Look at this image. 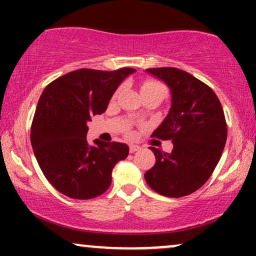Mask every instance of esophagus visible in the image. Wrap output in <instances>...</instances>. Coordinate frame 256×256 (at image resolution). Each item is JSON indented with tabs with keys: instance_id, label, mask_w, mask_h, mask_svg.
Segmentation results:
<instances>
[{
	"instance_id": "34e87169",
	"label": "esophagus",
	"mask_w": 256,
	"mask_h": 256,
	"mask_svg": "<svg viewBox=\"0 0 256 256\" xmlns=\"http://www.w3.org/2000/svg\"><path fill=\"white\" fill-rule=\"evenodd\" d=\"M137 150H140V146H136V144H131L130 146V152H134Z\"/></svg>"
}]
</instances>
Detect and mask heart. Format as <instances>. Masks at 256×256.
I'll use <instances>...</instances> for the list:
<instances>
[{
  "mask_svg": "<svg viewBox=\"0 0 256 256\" xmlns=\"http://www.w3.org/2000/svg\"><path fill=\"white\" fill-rule=\"evenodd\" d=\"M140 90H142V95H148V94H161V95H165L167 94V90H166V86L164 84H161L160 82H156V80H146L144 83L142 84V88H140ZM122 92V88H119L118 90L116 91V94H114L113 98H118L119 94Z\"/></svg>",
  "mask_w": 256,
  "mask_h": 256,
  "instance_id": "b5f03b06",
  "label": "heart"
}]
</instances>
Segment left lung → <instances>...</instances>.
Instances as JSON below:
<instances>
[{"label": "left lung", "mask_w": 256, "mask_h": 256, "mask_svg": "<svg viewBox=\"0 0 256 256\" xmlns=\"http://www.w3.org/2000/svg\"><path fill=\"white\" fill-rule=\"evenodd\" d=\"M146 72L168 85L172 106L152 137L172 140V152L150 146L155 165L144 178L154 192L167 198H183L204 185L224 150L228 125L216 92L190 73L176 67Z\"/></svg>", "instance_id": "left-lung-1"}]
</instances>
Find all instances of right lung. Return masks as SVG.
<instances>
[{"mask_svg":"<svg viewBox=\"0 0 256 256\" xmlns=\"http://www.w3.org/2000/svg\"><path fill=\"white\" fill-rule=\"evenodd\" d=\"M136 70L80 68L46 86L31 125V144L37 162L58 192L76 200L102 195L112 183V171L128 155L125 143L89 146L86 122L107 110L124 79Z\"/></svg>","mask_w":256,"mask_h":256,"instance_id":"right-lung-1","label":"right lung"}]
</instances>
